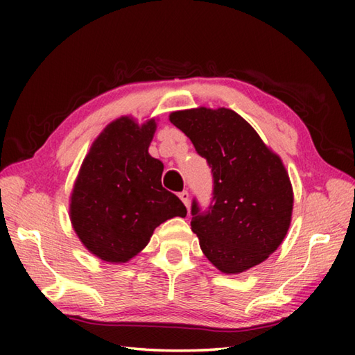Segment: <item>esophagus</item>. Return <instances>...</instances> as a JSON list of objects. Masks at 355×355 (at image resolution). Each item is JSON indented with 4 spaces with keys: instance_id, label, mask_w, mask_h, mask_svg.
Returning a JSON list of instances; mask_svg holds the SVG:
<instances>
[{
    "instance_id": "obj_1",
    "label": "esophagus",
    "mask_w": 355,
    "mask_h": 355,
    "mask_svg": "<svg viewBox=\"0 0 355 355\" xmlns=\"http://www.w3.org/2000/svg\"><path fill=\"white\" fill-rule=\"evenodd\" d=\"M178 197H180V200H182V201L184 202V206H186V207L189 206V192H187V191L180 192V193H178Z\"/></svg>"
}]
</instances>
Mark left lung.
<instances>
[{"instance_id": "obj_1", "label": "left lung", "mask_w": 355, "mask_h": 355, "mask_svg": "<svg viewBox=\"0 0 355 355\" xmlns=\"http://www.w3.org/2000/svg\"><path fill=\"white\" fill-rule=\"evenodd\" d=\"M169 120L212 169V202L201 210L193 200L191 209L202 253L227 275L266 261L291 223L293 187L281 158L232 110L175 111Z\"/></svg>"}]
</instances>
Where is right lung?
<instances>
[{
  "label": "right lung",
  "mask_w": 355,
  "mask_h": 355,
  "mask_svg": "<svg viewBox=\"0 0 355 355\" xmlns=\"http://www.w3.org/2000/svg\"><path fill=\"white\" fill-rule=\"evenodd\" d=\"M154 119L139 125L120 117L89 148L73 187L70 218L89 252L107 262L140 253L162 223L186 216L177 195L162 186L163 163L150 157Z\"/></svg>",
  "instance_id": "obj_1"
}]
</instances>
